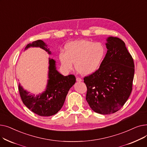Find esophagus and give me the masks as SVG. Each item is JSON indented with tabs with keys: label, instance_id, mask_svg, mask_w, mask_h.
Listing matches in <instances>:
<instances>
[{
	"label": "esophagus",
	"instance_id": "1",
	"mask_svg": "<svg viewBox=\"0 0 147 147\" xmlns=\"http://www.w3.org/2000/svg\"><path fill=\"white\" fill-rule=\"evenodd\" d=\"M76 81L78 82H82V79L80 78H76Z\"/></svg>",
	"mask_w": 147,
	"mask_h": 147
}]
</instances>
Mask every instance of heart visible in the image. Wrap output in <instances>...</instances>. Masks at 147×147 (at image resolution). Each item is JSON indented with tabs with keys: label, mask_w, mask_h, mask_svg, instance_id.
Returning <instances> with one entry per match:
<instances>
[{
	"label": "heart",
	"mask_w": 147,
	"mask_h": 147,
	"mask_svg": "<svg viewBox=\"0 0 147 147\" xmlns=\"http://www.w3.org/2000/svg\"><path fill=\"white\" fill-rule=\"evenodd\" d=\"M65 52L59 53L62 66L67 70L75 68L82 75H89L101 66L105 55V46L99 42L89 40H76L68 43Z\"/></svg>",
	"instance_id": "obj_1"
}]
</instances>
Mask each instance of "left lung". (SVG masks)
<instances>
[{"label": "left lung", "instance_id": "1", "mask_svg": "<svg viewBox=\"0 0 147 147\" xmlns=\"http://www.w3.org/2000/svg\"><path fill=\"white\" fill-rule=\"evenodd\" d=\"M107 52L94 73L84 77L86 99L95 113L110 114L124 105L132 90L135 65L125 42L118 37L107 39Z\"/></svg>", "mask_w": 147, "mask_h": 147}]
</instances>
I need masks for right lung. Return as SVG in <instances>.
I'll return each instance as SVG.
<instances>
[{"label": "right lung", "mask_w": 147, "mask_h": 147, "mask_svg": "<svg viewBox=\"0 0 147 147\" xmlns=\"http://www.w3.org/2000/svg\"><path fill=\"white\" fill-rule=\"evenodd\" d=\"M30 47H39L51 54L46 43L37 40L27 45L25 49ZM49 73L48 84L46 90L40 95L29 94L19 84L18 90L24 104L33 113L40 116H51L57 114L63 106L66 96L76 82L73 74L64 76L60 74L55 67V61L49 60Z\"/></svg>", "instance_id": "add662e5"}]
</instances>
